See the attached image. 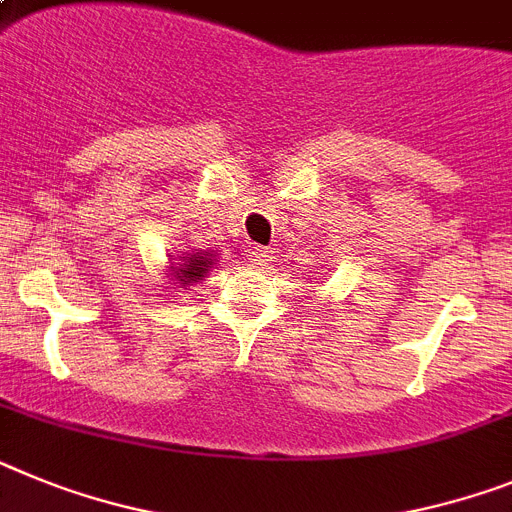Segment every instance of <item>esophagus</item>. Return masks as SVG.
I'll return each instance as SVG.
<instances>
[{
  "mask_svg": "<svg viewBox=\"0 0 512 512\" xmlns=\"http://www.w3.org/2000/svg\"><path fill=\"white\" fill-rule=\"evenodd\" d=\"M253 261H256V264H261V266H266L269 261H272V251H269V248L256 246V248H253Z\"/></svg>",
  "mask_w": 512,
  "mask_h": 512,
  "instance_id": "34e87169",
  "label": "esophagus"
}]
</instances>
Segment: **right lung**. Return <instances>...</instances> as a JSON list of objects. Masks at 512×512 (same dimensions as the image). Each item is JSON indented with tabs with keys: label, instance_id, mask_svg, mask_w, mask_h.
<instances>
[{
	"label": "right lung",
	"instance_id": "add662e5",
	"mask_svg": "<svg viewBox=\"0 0 512 512\" xmlns=\"http://www.w3.org/2000/svg\"><path fill=\"white\" fill-rule=\"evenodd\" d=\"M214 264V256L209 251L204 253H183V256H178V264L170 266V272H173V277L178 279V285H191V282H196V279H202L204 274L212 269Z\"/></svg>",
	"mask_w": 512,
	"mask_h": 512
}]
</instances>
